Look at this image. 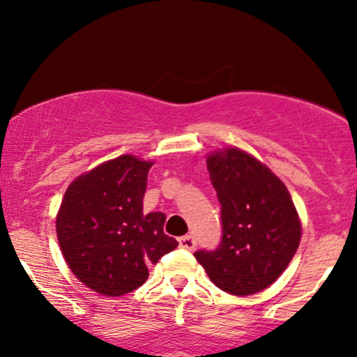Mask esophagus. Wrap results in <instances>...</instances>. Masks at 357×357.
Returning <instances> with one entry per match:
<instances>
[{"instance_id": "34e87169", "label": "esophagus", "mask_w": 357, "mask_h": 357, "mask_svg": "<svg viewBox=\"0 0 357 357\" xmlns=\"http://www.w3.org/2000/svg\"><path fill=\"white\" fill-rule=\"evenodd\" d=\"M179 247L185 248V250H188V252H192V250H195V247H197V240L193 238L192 235L181 236V238H179Z\"/></svg>"}]
</instances>
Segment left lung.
Here are the masks:
<instances>
[{
  "label": "left lung",
  "instance_id": "left-lung-1",
  "mask_svg": "<svg viewBox=\"0 0 357 357\" xmlns=\"http://www.w3.org/2000/svg\"><path fill=\"white\" fill-rule=\"evenodd\" d=\"M221 204L215 250L195 252L211 282L233 295H252L280 278L301 243V219L282 179L240 149L207 157Z\"/></svg>",
  "mask_w": 357,
  "mask_h": 357
}]
</instances>
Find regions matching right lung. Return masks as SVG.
<instances>
[{"label": "right lung", "instance_id": "add662e5", "mask_svg": "<svg viewBox=\"0 0 357 357\" xmlns=\"http://www.w3.org/2000/svg\"><path fill=\"white\" fill-rule=\"evenodd\" d=\"M153 162L121 155L68 185L56 214L66 262L91 290L121 297L142 287L149 264L178 247L164 233L165 214L143 212Z\"/></svg>", "mask_w": 357, "mask_h": 357}]
</instances>
